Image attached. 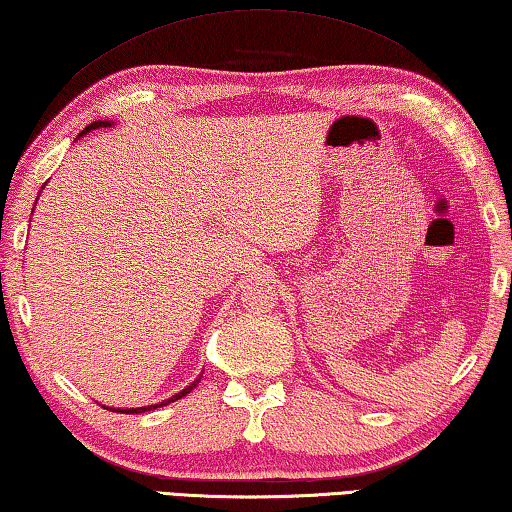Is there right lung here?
<instances>
[{"label": "right lung", "instance_id": "obj_1", "mask_svg": "<svg viewBox=\"0 0 512 512\" xmlns=\"http://www.w3.org/2000/svg\"><path fill=\"white\" fill-rule=\"evenodd\" d=\"M114 123H111V120H96V123H91V125H87L85 129H82L80 132V136H85L87 132H91V129H98V127H111ZM78 136V138H80ZM199 380H201V376L197 378V380H192V383L185 387V389H181L179 394H174L172 398H167V401H163V403H159V405H147V407H129V410H114V412H125V414H138V412H150V410H156V407H163V405H167V403H174V401H179V398H183L185 394H190L194 387L199 385Z\"/></svg>", "mask_w": 512, "mask_h": 512}]
</instances>
